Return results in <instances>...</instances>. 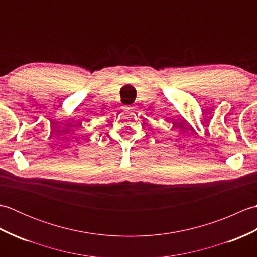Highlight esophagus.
Here are the masks:
<instances>
[{"instance_id":"1","label":"esophagus","mask_w":257,"mask_h":257,"mask_svg":"<svg viewBox=\"0 0 257 257\" xmlns=\"http://www.w3.org/2000/svg\"><path fill=\"white\" fill-rule=\"evenodd\" d=\"M124 109H125V110H130V109H133V107L128 106V107H124Z\"/></svg>"}]
</instances>
